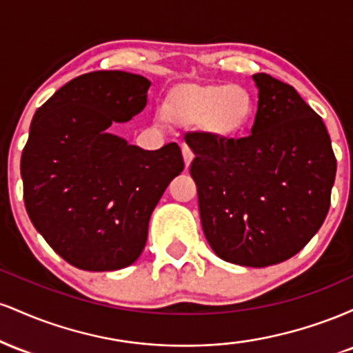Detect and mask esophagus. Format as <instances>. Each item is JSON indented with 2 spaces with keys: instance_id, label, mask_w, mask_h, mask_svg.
Segmentation results:
<instances>
[{
  "instance_id": "1",
  "label": "esophagus",
  "mask_w": 353,
  "mask_h": 353,
  "mask_svg": "<svg viewBox=\"0 0 353 353\" xmlns=\"http://www.w3.org/2000/svg\"><path fill=\"white\" fill-rule=\"evenodd\" d=\"M182 157H184V164H185V168H189L190 165V163H192V159H194V152L190 151V148L189 145H182Z\"/></svg>"
}]
</instances>
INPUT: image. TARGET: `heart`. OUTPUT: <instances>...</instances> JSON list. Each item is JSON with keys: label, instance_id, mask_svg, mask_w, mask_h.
I'll use <instances>...</instances> for the list:
<instances>
[{"label": "heart", "instance_id": "obj_1", "mask_svg": "<svg viewBox=\"0 0 353 353\" xmlns=\"http://www.w3.org/2000/svg\"><path fill=\"white\" fill-rule=\"evenodd\" d=\"M252 98L239 84L202 86L182 91L165 103L169 119L184 125H197L219 136L236 134L249 123Z\"/></svg>", "mask_w": 353, "mask_h": 353}]
</instances>
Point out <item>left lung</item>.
<instances>
[{
    "label": "left lung",
    "mask_w": 353,
    "mask_h": 353,
    "mask_svg": "<svg viewBox=\"0 0 353 353\" xmlns=\"http://www.w3.org/2000/svg\"><path fill=\"white\" fill-rule=\"evenodd\" d=\"M252 78L259 103L249 136L184 139L196 154L190 176L209 245L232 264L267 267L302 250L323 224L337 159L322 117L290 84Z\"/></svg>",
    "instance_id": "obj_1"
}]
</instances>
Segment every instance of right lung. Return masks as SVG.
Masks as SVG:
<instances>
[{"instance_id":"add662e5","label":"right lung","mask_w":353,"mask_h":353,"mask_svg":"<svg viewBox=\"0 0 353 353\" xmlns=\"http://www.w3.org/2000/svg\"><path fill=\"white\" fill-rule=\"evenodd\" d=\"M149 86L132 72H88L31 121L21 156L24 205L51 249L78 269L136 262L154 208L184 169L176 143L144 151L109 131L143 111Z\"/></svg>"}]
</instances>
